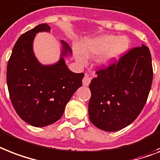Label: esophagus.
Masks as SVG:
<instances>
[{
	"instance_id": "34e87169",
	"label": "esophagus",
	"mask_w": 160,
	"mask_h": 160,
	"mask_svg": "<svg viewBox=\"0 0 160 160\" xmlns=\"http://www.w3.org/2000/svg\"><path fill=\"white\" fill-rule=\"evenodd\" d=\"M91 79H92L91 76H89V75H88V74H85V76H84V79H83V84L85 85V86L89 85L90 81H91Z\"/></svg>"
}]
</instances>
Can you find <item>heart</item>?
I'll return each instance as SVG.
<instances>
[{"label":"heart","mask_w":160,"mask_h":160,"mask_svg":"<svg viewBox=\"0 0 160 160\" xmlns=\"http://www.w3.org/2000/svg\"><path fill=\"white\" fill-rule=\"evenodd\" d=\"M130 39L127 36L106 34L87 40L81 45V50L76 51V57L79 62H85L86 57H93L102 53L100 62L110 65L117 62L128 50Z\"/></svg>","instance_id":"b5f03b06"}]
</instances>
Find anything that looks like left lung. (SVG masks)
Returning a JSON list of instances; mask_svg holds the SVG:
<instances>
[{"label": "left lung", "mask_w": 160, "mask_h": 160, "mask_svg": "<svg viewBox=\"0 0 160 160\" xmlns=\"http://www.w3.org/2000/svg\"><path fill=\"white\" fill-rule=\"evenodd\" d=\"M96 73L89 84L90 122L106 132L119 131L136 120L147 100L153 80L150 49L134 48Z\"/></svg>", "instance_id": "8db88e82"}]
</instances>
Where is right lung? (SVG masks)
I'll use <instances>...</instances> for the list:
<instances>
[{"label": "right lung", "mask_w": 160, "mask_h": 160, "mask_svg": "<svg viewBox=\"0 0 160 160\" xmlns=\"http://www.w3.org/2000/svg\"><path fill=\"white\" fill-rule=\"evenodd\" d=\"M41 24L19 38L7 65L6 81L10 98L19 118L36 127H46L62 118L75 92L82 85L84 73L68 69L64 58L71 55L68 44L61 41V58L53 65H42L33 51L36 33L50 32Z\"/></svg>", "instance_id": "obj_1"}]
</instances>
